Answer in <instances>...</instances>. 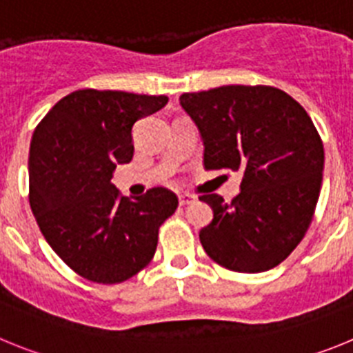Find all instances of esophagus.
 Masks as SVG:
<instances>
[{
  "mask_svg": "<svg viewBox=\"0 0 353 353\" xmlns=\"http://www.w3.org/2000/svg\"><path fill=\"white\" fill-rule=\"evenodd\" d=\"M192 201H194V196H191V194H180V196H179L180 207H183V205L192 203Z\"/></svg>",
  "mask_w": 353,
  "mask_h": 353,
  "instance_id": "obj_1",
  "label": "esophagus"
}]
</instances>
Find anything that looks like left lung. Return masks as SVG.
<instances>
[{
  "instance_id": "8db88e82",
  "label": "left lung",
  "mask_w": 353,
  "mask_h": 353,
  "mask_svg": "<svg viewBox=\"0 0 353 353\" xmlns=\"http://www.w3.org/2000/svg\"><path fill=\"white\" fill-rule=\"evenodd\" d=\"M198 125L207 170L242 173L240 194H203L214 219L199 232L208 256L233 272L256 274L301 244L320 196L323 143L305 109L274 86L228 84L183 93Z\"/></svg>"
}]
</instances>
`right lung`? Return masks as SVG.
Here are the masks:
<instances>
[{
	"instance_id": "1",
	"label": "right lung",
	"mask_w": 353,
	"mask_h": 353,
	"mask_svg": "<svg viewBox=\"0 0 353 353\" xmlns=\"http://www.w3.org/2000/svg\"><path fill=\"white\" fill-rule=\"evenodd\" d=\"M168 104L164 95L77 90L56 102L30 145V207L43 239L76 274L127 281L152 261L159 228L179 207L164 187L132 199L111 183L134 155L132 125Z\"/></svg>"
}]
</instances>
